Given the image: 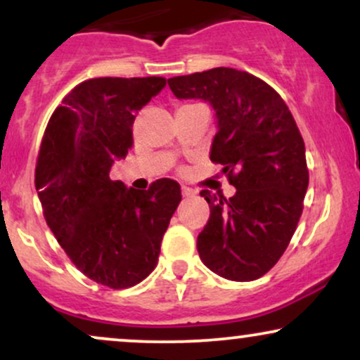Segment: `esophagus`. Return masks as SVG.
<instances>
[{"label": "esophagus", "mask_w": 360, "mask_h": 360, "mask_svg": "<svg viewBox=\"0 0 360 360\" xmlns=\"http://www.w3.org/2000/svg\"><path fill=\"white\" fill-rule=\"evenodd\" d=\"M181 193H183L184 198H191V196H194V194H196L191 188H188V186H183V188H181Z\"/></svg>", "instance_id": "esophagus-1"}]
</instances>
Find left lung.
Wrapping results in <instances>:
<instances>
[{
  "mask_svg": "<svg viewBox=\"0 0 360 360\" xmlns=\"http://www.w3.org/2000/svg\"><path fill=\"white\" fill-rule=\"evenodd\" d=\"M167 82L177 100L212 105L218 131L210 159L237 189L229 200L200 193L212 214L198 254L221 278L257 279L284 254L303 212L308 169L295 118L267 82L245 71L214 68Z\"/></svg>",
  "mask_w": 360,
  "mask_h": 360,
  "instance_id": "obj_1",
  "label": "left lung"
}]
</instances>
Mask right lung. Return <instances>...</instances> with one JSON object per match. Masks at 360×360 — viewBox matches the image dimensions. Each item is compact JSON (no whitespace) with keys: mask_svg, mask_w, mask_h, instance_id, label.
Listing matches in <instances>:
<instances>
[{"mask_svg":"<svg viewBox=\"0 0 360 360\" xmlns=\"http://www.w3.org/2000/svg\"><path fill=\"white\" fill-rule=\"evenodd\" d=\"M164 77H96L81 82L49 120L35 188L49 229L74 266L113 289L146 279L181 201V186L159 179L147 191L111 181L134 143L131 125Z\"/></svg>","mask_w":360,"mask_h":360,"instance_id":"add662e5","label":"right lung"}]
</instances>
